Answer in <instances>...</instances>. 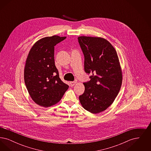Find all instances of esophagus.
<instances>
[{
    "label": "esophagus",
    "mask_w": 151,
    "mask_h": 151,
    "mask_svg": "<svg viewBox=\"0 0 151 151\" xmlns=\"http://www.w3.org/2000/svg\"><path fill=\"white\" fill-rule=\"evenodd\" d=\"M76 83V81H71L70 82V84L71 86H75V84Z\"/></svg>",
    "instance_id": "esophagus-1"
}]
</instances>
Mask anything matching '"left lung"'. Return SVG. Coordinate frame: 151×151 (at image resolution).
<instances>
[{"label":"left lung","instance_id":"left-lung-1","mask_svg":"<svg viewBox=\"0 0 151 151\" xmlns=\"http://www.w3.org/2000/svg\"><path fill=\"white\" fill-rule=\"evenodd\" d=\"M80 46L84 56V71L91 74L84 82V93L79 100L86 110L97 114L105 110L119 93L122 74L117 53L106 40L81 36Z\"/></svg>","mask_w":151,"mask_h":151}]
</instances>
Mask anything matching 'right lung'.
<instances>
[{"mask_svg":"<svg viewBox=\"0 0 151 151\" xmlns=\"http://www.w3.org/2000/svg\"><path fill=\"white\" fill-rule=\"evenodd\" d=\"M65 38L53 36L40 40L27 59L25 84L32 100L41 106L57 103L69 87L60 79L54 60V46Z\"/></svg>","mask_w":151,"mask_h":151,"instance_id":"add662e5","label":"right lung"}]
</instances>
